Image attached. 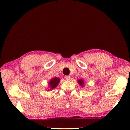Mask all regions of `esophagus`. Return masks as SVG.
<instances>
[{
    "mask_svg": "<svg viewBox=\"0 0 130 130\" xmlns=\"http://www.w3.org/2000/svg\"><path fill=\"white\" fill-rule=\"evenodd\" d=\"M65 79H67V80H70V76L69 75L65 76Z\"/></svg>",
    "mask_w": 130,
    "mask_h": 130,
    "instance_id": "34e87169",
    "label": "esophagus"
}]
</instances>
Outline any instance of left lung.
Returning a JSON list of instances; mask_svg holds the SVG:
<instances>
[{"mask_svg": "<svg viewBox=\"0 0 130 130\" xmlns=\"http://www.w3.org/2000/svg\"><path fill=\"white\" fill-rule=\"evenodd\" d=\"M78 83H79V84L81 85L82 87H83V84H84V82H83V80H78Z\"/></svg>", "mask_w": 130, "mask_h": 130, "instance_id": "left-lung-1", "label": "left lung"}]
</instances>
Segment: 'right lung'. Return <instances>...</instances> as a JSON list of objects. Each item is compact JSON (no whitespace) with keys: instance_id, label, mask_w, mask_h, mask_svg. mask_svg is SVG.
Returning <instances> with one entry per match:
<instances>
[{"instance_id":"right-lung-1","label":"right lung","mask_w":130,"mask_h":130,"mask_svg":"<svg viewBox=\"0 0 130 130\" xmlns=\"http://www.w3.org/2000/svg\"><path fill=\"white\" fill-rule=\"evenodd\" d=\"M60 79L58 78H54L52 79H51L50 81L49 82V86L50 87L51 89H53L54 88H55L57 85L59 84V83L60 82Z\"/></svg>"}]
</instances>
